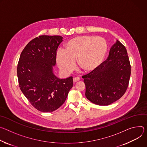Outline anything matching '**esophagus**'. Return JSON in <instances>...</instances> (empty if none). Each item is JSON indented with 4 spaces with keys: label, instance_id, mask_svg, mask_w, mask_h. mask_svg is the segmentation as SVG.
<instances>
[{
    "label": "esophagus",
    "instance_id": "esophagus-1",
    "mask_svg": "<svg viewBox=\"0 0 147 147\" xmlns=\"http://www.w3.org/2000/svg\"><path fill=\"white\" fill-rule=\"evenodd\" d=\"M80 80V78L79 77H75L74 79H73V80L74 82H78V81H79Z\"/></svg>",
    "mask_w": 147,
    "mask_h": 147
}]
</instances>
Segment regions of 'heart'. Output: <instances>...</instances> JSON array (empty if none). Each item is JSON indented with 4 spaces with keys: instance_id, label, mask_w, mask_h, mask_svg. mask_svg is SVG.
Masks as SVG:
<instances>
[{
    "instance_id": "obj_1",
    "label": "heart",
    "mask_w": 147,
    "mask_h": 147,
    "mask_svg": "<svg viewBox=\"0 0 147 147\" xmlns=\"http://www.w3.org/2000/svg\"><path fill=\"white\" fill-rule=\"evenodd\" d=\"M107 51V44L103 38L80 36L69 40L65 45V50H58L56 59L59 68L65 73L72 71L76 59L78 67L90 73L100 66Z\"/></svg>"
}]
</instances>
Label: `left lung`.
Wrapping results in <instances>:
<instances>
[{"label":"left lung","instance_id":"left-lung-1","mask_svg":"<svg viewBox=\"0 0 147 147\" xmlns=\"http://www.w3.org/2000/svg\"><path fill=\"white\" fill-rule=\"evenodd\" d=\"M131 75L125 47L118 40L110 48L107 59L96 71L84 75L86 98L97 105L107 106L125 93Z\"/></svg>","mask_w":147,"mask_h":147}]
</instances>
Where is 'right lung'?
I'll list each match as a JSON object with an SVG mask.
<instances>
[{
    "instance_id": "right-lung-1",
    "label": "right lung",
    "mask_w": 147,
    "mask_h": 147,
    "mask_svg": "<svg viewBox=\"0 0 147 147\" xmlns=\"http://www.w3.org/2000/svg\"><path fill=\"white\" fill-rule=\"evenodd\" d=\"M59 36H40L30 41L20 56L17 68L19 87L37 110L52 112L61 106L73 86L70 76L59 79L53 72Z\"/></svg>"
}]
</instances>
